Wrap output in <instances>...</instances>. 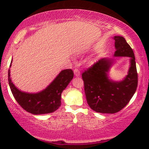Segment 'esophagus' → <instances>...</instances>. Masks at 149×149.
Returning a JSON list of instances; mask_svg holds the SVG:
<instances>
[{
    "label": "esophagus",
    "instance_id": "obj_1",
    "mask_svg": "<svg viewBox=\"0 0 149 149\" xmlns=\"http://www.w3.org/2000/svg\"><path fill=\"white\" fill-rule=\"evenodd\" d=\"M74 75H75V76H76V77H79V76H80L81 72H80V71L79 70V69L74 68Z\"/></svg>",
    "mask_w": 149,
    "mask_h": 149
}]
</instances>
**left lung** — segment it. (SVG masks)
<instances>
[{
	"label": "left lung",
	"instance_id": "obj_1",
	"mask_svg": "<svg viewBox=\"0 0 149 149\" xmlns=\"http://www.w3.org/2000/svg\"><path fill=\"white\" fill-rule=\"evenodd\" d=\"M115 57H130L128 74L121 81H113L108 72L113 60L103 58L82 74L84 90L88 105L97 113L112 114L123 109L132 99L138 86V73L135 56L130 45L123 36H115Z\"/></svg>",
	"mask_w": 149,
	"mask_h": 149
}]
</instances>
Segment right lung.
Wrapping results in <instances>:
<instances>
[{
    "label": "right lung",
    "instance_id": "right-lung-1",
    "mask_svg": "<svg viewBox=\"0 0 149 149\" xmlns=\"http://www.w3.org/2000/svg\"><path fill=\"white\" fill-rule=\"evenodd\" d=\"M12 60L9 67L11 66ZM74 72L71 69L62 70L53 82L43 91L36 93H29L19 90L10 77L8 70V81L12 94L15 100L28 113L34 115L52 113L61 105V94L73 79Z\"/></svg>",
    "mask_w": 149,
    "mask_h": 149
}]
</instances>
